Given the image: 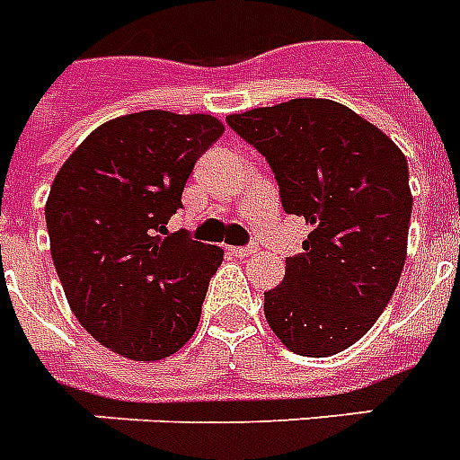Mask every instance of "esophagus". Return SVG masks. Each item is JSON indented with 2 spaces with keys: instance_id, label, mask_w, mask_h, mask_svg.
Returning <instances> with one entry per match:
<instances>
[{
  "instance_id": "34e87169",
  "label": "esophagus",
  "mask_w": 460,
  "mask_h": 460,
  "mask_svg": "<svg viewBox=\"0 0 460 460\" xmlns=\"http://www.w3.org/2000/svg\"><path fill=\"white\" fill-rule=\"evenodd\" d=\"M257 245H245V248H231V252L236 257H252L257 252Z\"/></svg>"
}]
</instances>
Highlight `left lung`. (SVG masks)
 I'll return each mask as SVG.
<instances>
[{
  "mask_svg": "<svg viewBox=\"0 0 460 460\" xmlns=\"http://www.w3.org/2000/svg\"><path fill=\"white\" fill-rule=\"evenodd\" d=\"M271 165L283 210L312 226L264 293L276 338L300 357H331L364 338L404 269L413 196L399 146L352 108L290 99L226 118Z\"/></svg>",
  "mask_w": 460,
  "mask_h": 460,
  "instance_id": "8db88e82",
  "label": "left lung"
}]
</instances>
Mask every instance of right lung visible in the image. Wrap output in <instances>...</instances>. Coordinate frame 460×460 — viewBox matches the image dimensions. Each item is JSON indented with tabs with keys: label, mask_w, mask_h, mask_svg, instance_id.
Segmentation results:
<instances>
[{
	"label": "right lung",
	"mask_w": 460,
	"mask_h": 460,
	"mask_svg": "<svg viewBox=\"0 0 460 460\" xmlns=\"http://www.w3.org/2000/svg\"><path fill=\"white\" fill-rule=\"evenodd\" d=\"M215 115L141 111L103 122L56 174L47 229L73 314L111 352L160 361L191 340L224 250L170 234Z\"/></svg>",
	"instance_id": "1"
}]
</instances>
